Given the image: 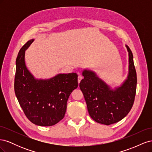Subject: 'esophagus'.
Here are the masks:
<instances>
[{
    "instance_id": "1",
    "label": "esophagus",
    "mask_w": 152,
    "mask_h": 152,
    "mask_svg": "<svg viewBox=\"0 0 152 152\" xmlns=\"http://www.w3.org/2000/svg\"><path fill=\"white\" fill-rule=\"evenodd\" d=\"M82 78H83V77H82V75H79V76H78V82H79V84L81 80L82 79Z\"/></svg>"
}]
</instances>
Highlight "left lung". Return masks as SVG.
<instances>
[{
  "instance_id": "8db88e82",
  "label": "left lung",
  "mask_w": 152,
  "mask_h": 152,
  "mask_svg": "<svg viewBox=\"0 0 152 152\" xmlns=\"http://www.w3.org/2000/svg\"><path fill=\"white\" fill-rule=\"evenodd\" d=\"M129 56V71L127 79L115 91L100 80L91 71L84 70V79L79 87L84 94L91 117L96 122L111 125L121 121L130 112L134 104L137 76L133 55L126 45Z\"/></svg>"
}]
</instances>
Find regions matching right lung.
Wrapping results in <instances>:
<instances>
[{
	"instance_id": "obj_1",
	"label": "right lung",
	"mask_w": 152,
	"mask_h": 152,
	"mask_svg": "<svg viewBox=\"0 0 152 152\" xmlns=\"http://www.w3.org/2000/svg\"><path fill=\"white\" fill-rule=\"evenodd\" d=\"M28 41L16 58L15 92L28 120L35 125L51 126L65 117L68 99L77 88L76 73L59 74L49 80H36L25 63V50L33 42Z\"/></svg>"
}]
</instances>
